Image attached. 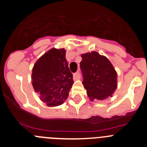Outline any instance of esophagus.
<instances>
[{
    "mask_svg": "<svg viewBox=\"0 0 147 147\" xmlns=\"http://www.w3.org/2000/svg\"><path fill=\"white\" fill-rule=\"evenodd\" d=\"M73 77H74V80H80V78H81V74H80V73L79 72V71H77V72H76L75 74H74Z\"/></svg>",
    "mask_w": 147,
    "mask_h": 147,
    "instance_id": "esophagus-1",
    "label": "esophagus"
}]
</instances>
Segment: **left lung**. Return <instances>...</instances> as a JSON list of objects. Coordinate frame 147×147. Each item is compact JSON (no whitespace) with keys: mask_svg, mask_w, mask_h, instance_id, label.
Masks as SVG:
<instances>
[{"mask_svg":"<svg viewBox=\"0 0 147 147\" xmlns=\"http://www.w3.org/2000/svg\"><path fill=\"white\" fill-rule=\"evenodd\" d=\"M83 85L90 100L111 97L117 88V74L109 59L98 53L82 54Z\"/></svg>","mask_w":147,"mask_h":147,"instance_id":"8db88e82","label":"left lung"}]
</instances>
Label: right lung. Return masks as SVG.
Listing matches in <instances>:
<instances>
[{"mask_svg":"<svg viewBox=\"0 0 147 147\" xmlns=\"http://www.w3.org/2000/svg\"><path fill=\"white\" fill-rule=\"evenodd\" d=\"M64 49H52L36 62L32 70V85L48 106H58L67 99L74 84Z\"/></svg>","mask_w":147,"mask_h":147,"instance_id":"1","label":"right lung"}]
</instances>
